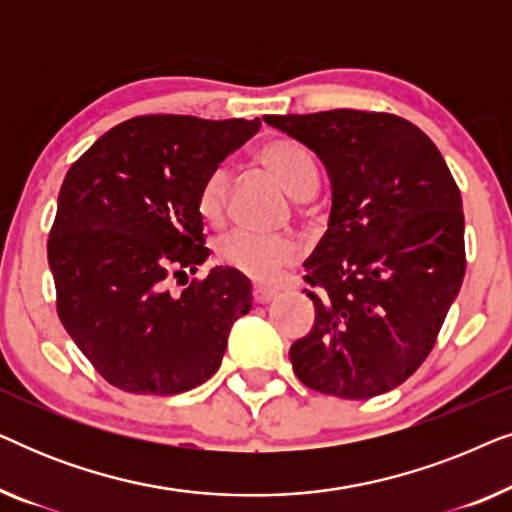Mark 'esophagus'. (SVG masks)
I'll return each instance as SVG.
<instances>
[{
    "label": "esophagus",
    "instance_id": "1",
    "mask_svg": "<svg viewBox=\"0 0 512 512\" xmlns=\"http://www.w3.org/2000/svg\"><path fill=\"white\" fill-rule=\"evenodd\" d=\"M277 296L275 289H265V286H254V300L256 303H270Z\"/></svg>",
    "mask_w": 512,
    "mask_h": 512
}]
</instances>
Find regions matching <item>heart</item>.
I'll use <instances>...</instances> for the list:
<instances>
[{
	"mask_svg": "<svg viewBox=\"0 0 512 512\" xmlns=\"http://www.w3.org/2000/svg\"><path fill=\"white\" fill-rule=\"evenodd\" d=\"M263 167L282 181V186L296 200H305L317 191L319 170L312 153L303 144L293 139H277L261 151ZM230 193V172L226 165L214 167L202 181L198 193V212L205 221H221L226 212V202ZM298 254L296 242L284 235H258L249 230H235L221 237L216 244V256L228 268L247 275L256 282H272L284 265H289Z\"/></svg>",
	"mask_w": 512,
	"mask_h": 512,
	"instance_id": "heart-1",
	"label": "heart"
}]
</instances>
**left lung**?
<instances>
[{
	"label": "left lung",
	"instance_id": "8db88e82",
	"mask_svg": "<svg viewBox=\"0 0 512 512\" xmlns=\"http://www.w3.org/2000/svg\"><path fill=\"white\" fill-rule=\"evenodd\" d=\"M317 153L328 228L303 263L314 326L289 349L321 394L363 401L403 384L436 345L466 272L461 193L436 144L391 114L263 116Z\"/></svg>",
	"mask_w": 512,
	"mask_h": 512
}]
</instances>
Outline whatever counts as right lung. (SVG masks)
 Wrapping results in <instances>:
<instances>
[{"label": "right lung", "instance_id": "right-lung-1", "mask_svg": "<svg viewBox=\"0 0 512 512\" xmlns=\"http://www.w3.org/2000/svg\"><path fill=\"white\" fill-rule=\"evenodd\" d=\"M258 128V118L139 116L69 167L48 237L58 317L114 387L172 396L219 370L251 282L212 268L181 293L167 284L207 261L200 186Z\"/></svg>", "mask_w": 512, "mask_h": 512}]
</instances>
